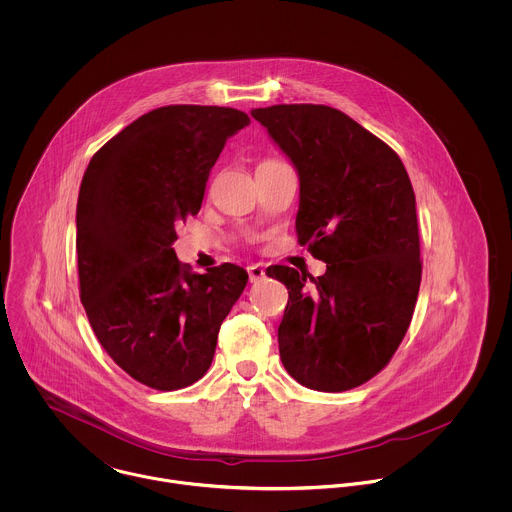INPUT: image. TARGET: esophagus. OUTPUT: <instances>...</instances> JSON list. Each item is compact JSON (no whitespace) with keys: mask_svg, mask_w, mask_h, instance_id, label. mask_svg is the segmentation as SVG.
<instances>
[{"mask_svg":"<svg viewBox=\"0 0 512 512\" xmlns=\"http://www.w3.org/2000/svg\"><path fill=\"white\" fill-rule=\"evenodd\" d=\"M248 276H250V282H252V284H256V282L264 280V276H266V270H264V266H260V264H254V266H248Z\"/></svg>","mask_w":512,"mask_h":512,"instance_id":"34e87169","label":"esophagus"}]
</instances>
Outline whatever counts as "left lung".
I'll return each instance as SVG.
<instances>
[{
    "label": "left lung",
    "mask_w": 512,
    "mask_h": 512,
    "mask_svg": "<svg viewBox=\"0 0 512 512\" xmlns=\"http://www.w3.org/2000/svg\"><path fill=\"white\" fill-rule=\"evenodd\" d=\"M299 175L295 232L323 276L270 266L290 293L278 329L293 378L319 392L365 384L402 343L422 280L416 197L404 163L341 110H252Z\"/></svg>",
    "instance_id": "left-lung-1"
}]
</instances>
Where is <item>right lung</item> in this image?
I'll use <instances>...</instances> for the list:
<instances>
[{
  "label": "right lung",
  "instance_id": "obj_1",
  "mask_svg": "<svg viewBox=\"0 0 512 512\" xmlns=\"http://www.w3.org/2000/svg\"><path fill=\"white\" fill-rule=\"evenodd\" d=\"M234 108L151 110L100 147L76 205L80 301L112 361L155 390H179L213 363L220 323L244 292L236 264L191 272L175 256L177 224L197 215L230 136Z\"/></svg>",
  "mask_w": 512,
  "mask_h": 512
}]
</instances>
